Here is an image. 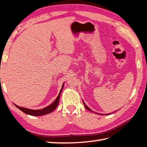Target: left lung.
I'll return each instance as SVG.
<instances>
[{
  "mask_svg": "<svg viewBox=\"0 0 147 147\" xmlns=\"http://www.w3.org/2000/svg\"><path fill=\"white\" fill-rule=\"evenodd\" d=\"M83 104H84V105H85V108L87 109V110L88 111H90V112H93V113H95V114H96V112H93L92 110H91V109H90L88 107H87L86 106V105L85 104V103L84 102V101H83ZM98 114V113H97ZM100 114V115H109V114Z\"/></svg>",
  "mask_w": 147,
  "mask_h": 147,
  "instance_id": "1",
  "label": "left lung"
}]
</instances>
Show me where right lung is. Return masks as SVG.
<instances>
[{
	"label": "right lung",
	"mask_w": 147,
	"mask_h": 147,
	"mask_svg": "<svg viewBox=\"0 0 147 147\" xmlns=\"http://www.w3.org/2000/svg\"><path fill=\"white\" fill-rule=\"evenodd\" d=\"M64 87V84L62 85V88L60 91V93H59V95L57 96V97L56 98L55 100V101L52 103V104L50 105L49 106L47 107L43 108L42 109H40V110H32V109H29L27 108H24V107H21L20 106H18L17 105H16V107H18L19 109H20L21 111H23L24 113H25L26 114L31 115H33V116H40V115H45L51 113L52 111H54L55 109L57 108L59 102V98H60V95L61 92L62 90V88Z\"/></svg>",
	"instance_id": "obj_1"
}]
</instances>
